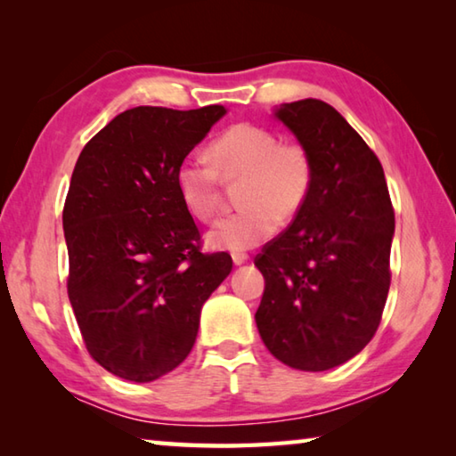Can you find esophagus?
Here are the masks:
<instances>
[{"instance_id":"obj_1","label":"esophagus","mask_w":456,"mask_h":456,"mask_svg":"<svg viewBox=\"0 0 456 456\" xmlns=\"http://www.w3.org/2000/svg\"><path fill=\"white\" fill-rule=\"evenodd\" d=\"M247 259H249V256H247V253H243V251H233V261H235V265H241V264H245Z\"/></svg>"}]
</instances>
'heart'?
<instances>
[{
	"label": "heart",
	"mask_w": 456,
	"mask_h": 456,
	"mask_svg": "<svg viewBox=\"0 0 456 456\" xmlns=\"http://www.w3.org/2000/svg\"><path fill=\"white\" fill-rule=\"evenodd\" d=\"M205 157L183 159L175 173L183 205L199 221H211L219 209L221 176L239 183L243 207L215 223L209 243L241 251L273 233L280 219H291L310 197L314 165L305 146L281 142L273 130L235 125L211 144Z\"/></svg>",
	"instance_id": "b5f03b06"
}]
</instances>
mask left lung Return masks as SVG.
Returning <instances> with one entry per match:
<instances>
[{
	"label": "left lung",
	"instance_id": "1",
	"mask_svg": "<svg viewBox=\"0 0 456 456\" xmlns=\"http://www.w3.org/2000/svg\"><path fill=\"white\" fill-rule=\"evenodd\" d=\"M275 117L310 152L314 183L256 257L265 277L256 322L277 360L322 372L364 350L380 326L395 209L380 160L334 106L305 98Z\"/></svg>",
	"mask_w": 456,
	"mask_h": 456
}]
</instances>
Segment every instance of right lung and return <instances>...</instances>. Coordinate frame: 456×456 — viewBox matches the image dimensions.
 Returning a JSON list of instances; mask_svg holds the SVG:
<instances>
[{
	"mask_svg": "<svg viewBox=\"0 0 456 456\" xmlns=\"http://www.w3.org/2000/svg\"><path fill=\"white\" fill-rule=\"evenodd\" d=\"M225 112L130 108L90 138L74 167L61 213L68 297L90 356L125 380L152 382L189 356L200 307L233 267L225 251H200L175 183Z\"/></svg>",
	"mask_w": 456,
	"mask_h": 456,
	"instance_id": "1",
	"label": "right lung"
}]
</instances>
